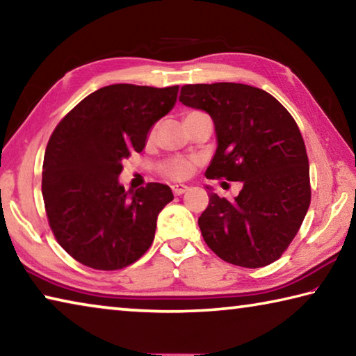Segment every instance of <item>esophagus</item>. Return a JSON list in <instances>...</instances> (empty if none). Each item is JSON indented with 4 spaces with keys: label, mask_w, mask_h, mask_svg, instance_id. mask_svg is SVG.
<instances>
[{
    "label": "esophagus",
    "mask_w": 356,
    "mask_h": 356,
    "mask_svg": "<svg viewBox=\"0 0 356 356\" xmlns=\"http://www.w3.org/2000/svg\"><path fill=\"white\" fill-rule=\"evenodd\" d=\"M171 190H172L174 195L180 196V195H184L186 190H188V186H186V185H172Z\"/></svg>",
    "instance_id": "34e87169"
}]
</instances>
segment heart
Listing matches in <instances>:
<instances>
[{"label":"heart","instance_id":"b5f03b06","mask_svg":"<svg viewBox=\"0 0 356 356\" xmlns=\"http://www.w3.org/2000/svg\"><path fill=\"white\" fill-rule=\"evenodd\" d=\"M155 135V129L150 130L149 138ZM196 160L193 159H185V156H170L161 161V163L156 166V170L161 174V176L170 179V180H185L191 176L193 170H195Z\"/></svg>","mask_w":356,"mask_h":356}]
</instances>
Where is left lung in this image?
<instances>
[{
	"mask_svg": "<svg viewBox=\"0 0 356 356\" xmlns=\"http://www.w3.org/2000/svg\"><path fill=\"white\" fill-rule=\"evenodd\" d=\"M179 102L215 122L218 147L206 177L243 184L232 201L210 193L197 220L204 242L238 267L278 261L311 202L308 154L295 119L273 95L242 83L185 84Z\"/></svg>",
	"mask_w": 356,
	"mask_h": 356,
	"instance_id": "left-lung-1",
	"label": "left lung"
}]
</instances>
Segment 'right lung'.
<instances>
[{"mask_svg": "<svg viewBox=\"0 0 356 356\" xmlns=\"http://www.w3.org/2000/svg\"><path fill=\"white\" fill-rule=\"evenodd\" d=\"M179 86L111 84L59 120L42 166L48 225L69 254L94 270H120L154 242L156 216L174 200L150 182L125 193L122 160L146 146L149 130L176 104Z\"/></svg>", "mask_w": 356, "mask_h": 356, "instance_id": "right-lung-1", "label": "right lung"}]
</instances>
